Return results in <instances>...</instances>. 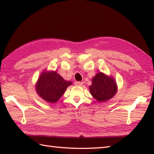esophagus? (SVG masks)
Instances as JSON below:
<instances>
[{"instance_id": "esophagus-1", "label": "esophagus", "mask_w": 154, "mask_h": 154, "mask_svg": "<svg viewBox=\"0 0 154 154\" xmlns=\"http://www.w3.org/2000/svg\"><path fill=\"white\" fill-rule=\"evenodd\" d=\"M75 85L77 86H82L83 83V82H80V81H76V82L75 83Z\"/></svg>"}]
</instances>
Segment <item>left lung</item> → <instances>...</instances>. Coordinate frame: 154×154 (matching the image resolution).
Masks as SVG:
<instances>
[{
	"label": "left lung",
	"instance_id": "left-lung-1",
	"mask_svg": "<svg viewBox=\"0 0 154 154\" xmlns=\"http://www.w3.org/2000/svg\"><path fill=\"white\" fill-rule=\"evenodd\" d=\"M89 91L97 101L104 102L115 95L117 92V85L113 77L100 72L93 78Z\"/></svg>",
	"mask_w": 154,
	"mask_h": 154
}]
</instances>
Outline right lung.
<instances>
[{"label": "right lung", "instance_id": "obj_1", "mask_svg": "<svg viewBox=\"0 0 154 154\" xmlns=\"http://www.w3.org/2000/svg\"><path fill=\"white\" fill-rule=\"evenodd\" d=\"M72 82L64 80L56 71H43L35 85V91L42 99L55 103L63 95Z\"/></svg>", "mask_w": 154, "mask_h": 154}]
</instances>
